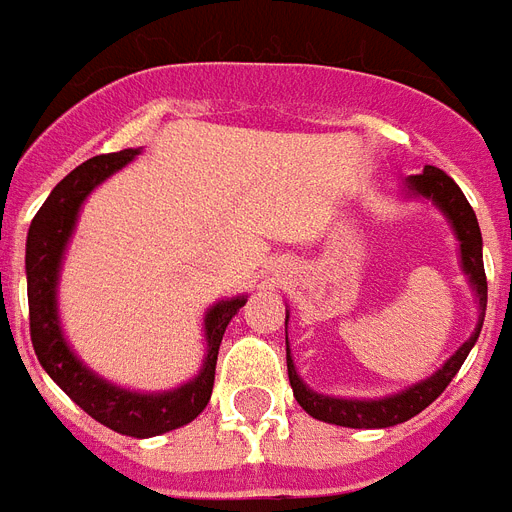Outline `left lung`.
Returning a JSON list of instances; mask_svg holds the SVG:
<instances>
[{
  "label": "left lung",
  "mask_w": 512,
  "mask_h": 512,
  "mask_svg": "<svg viewBox=\"0 0 512 512\" xmlns=\"http://www.w3.org/2000/svg\"><path fill=\"white\" fill-rule=\"evenodd\" d=\"M404 195L407 198L431 200L433 206L439 208L444 219L449 222L455 232L457 243H460V267H463L468 285L473 288L478 304V322L473 327L468 341L452 354V357L439 367V370L428 375V378L412 383V386L396 391V394L378 396V399H351V396H327L314 391L304 383L298 375L293 357H290L288 346V317L290 312L285 309V354H288V378L290 388L296 402L304 407L312 418L322 423L343 425V428H388V425H399L404 420L415 418L423 412L431 402H436L441 391L449 386V380L455 378L457 370L463 367L465 357L470 349L476 346L478 333L484 327L486 314V272H484V243H481V230H478V219L473 208L465 200L463 190L455 185V179L447 177L444 171L436 166H425L423 174H415L404 182Z\"/></svg>",
  "instance_id": "8db88e82"
}]
</instances>
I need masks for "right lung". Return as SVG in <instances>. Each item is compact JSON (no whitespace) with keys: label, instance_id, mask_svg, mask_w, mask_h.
Segmentation results:
<instances>
[{"label":"right lung","instance_id":"1","mask_svg":"<svg viewBox=\"0 0 512 512\" xmlns=\"http://www.w3.org/2000/svg\"><path fill=\"white\" fill-rule=\"evenodd\" d=\"M140 147H129L121 153L94 155L81 163L68 177L49 192L39 214L28 227L26 240V282H28V314H31V343H34L39 365L47 375L79 404L81 410L92 415L97 423L108 425L116 433L147 439L161 436L174 428L192 423L206 410L211 399L216 375V357L222 346L224 330L230 325L248 296H232L216 301L203 317V338L206 354L198 375L187 383L169 391H132L116 386L94 370H89L63 333L60 309H57V285L63 272L65 251L71 243L81 206L97 187L110 179L116 171L140 155Z\"/></svg>","mask_w":512,"mask_h":512}]
</instances>
